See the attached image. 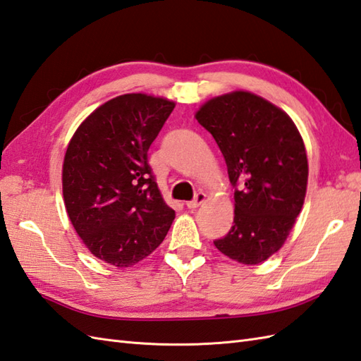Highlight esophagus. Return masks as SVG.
Listing matches in <instances>:
<instances>
[{"mask_svg": "<svg viewBox=\"0 0 361 361\" xmlns=\"http://www.w3.org/2000/svg\"><path fill=\"white\" fill-rule=\"evenodd\" d=\"M204 200H206V194H203V192H198V194L195 195L194 200L188 201L186 206H188L189 209H195V207H198L201 203H204Z\"/></svg>", "mask_w": 361, "mask_h": 361, "instance_id": "1", "label": "esophagus"}]
</instances>
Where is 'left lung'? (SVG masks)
Masks as SVG:
<instances>
[{
  "mask_svg": "<svg viewBox=\"0 0 361 361\" xmlns=\"http://www.w3.org/2000/svg\"><path fill=\"white\" fill-rule=\"evenodd\" d=\"M195 118L212 133L235 192V216L214 245L243 264L280 250L305 203L307 157L290 116L245 90L209 99Z\"/></svg>",
  "mask_w": 361,
  "mask_h": 361,
  "instance_id": "obj_1",
  "label": "left lung"
}]
</instances>
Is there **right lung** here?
Returning <instances> with one entry per match:
<instances>
[{
  "instance_id": "1",
  "label": "right lung",
  "mask_w": 361,
  "mask_h": 361,
  "mask_svg": "<svg viewBox=\"0 0 361 361\" xmlns=\"http://www.w3.org/2000/svg\"><path fill=\"white\" fill-rule=\"evenodd\" d=\"M173 107L146 94L112 98L80 124L67 146V215L90 252L115 267L152 254L175 219L147 163V150Z\"/></svg>"
}]
</instances>
